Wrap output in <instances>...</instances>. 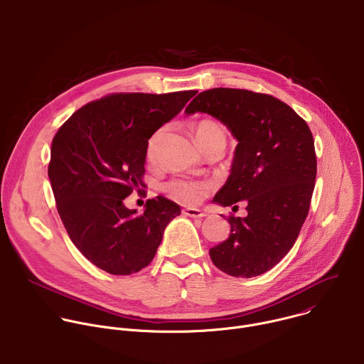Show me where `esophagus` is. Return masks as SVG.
Wrapping results in <instances>:
<instances>
[{
    "label": "esophagus",
    "mask_w": 364,
    "mask_h": 364,
    "mask_svg": "<svg viewBox=\"0 0 364 364\" xmlns=\"http://www.w3.org/2000/svg\"><path fill=\"white\" fill-rule=\"evenodd\" d=\"M183 214L187 217H193V218H201L205 217V213H203L200 208H194V207H188L183 210Z\"/></svg>",
    "instance_id": "esophagus-1"
}]
</instances>
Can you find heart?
Instances as JSON below:
<instances>
[{
    "label": "heart",
    "mask_w": 364,
    "mask_h": 364,
    "mask_svg": "<svg viewBox=\"0 0 364 364\" xmlns=\"http://www.w3.org/2000/svg\"><path fill=\"white\" fill-rule=\"evenodd\" d=\"M193 133H194L196 143L198 146H200L201 141H204V140H207L210 137H214V136L225 137L221 126L217 124L215 121H213V119H201V121H198V123L193 127ZM161 134H163V130L156 132L150 137V140L147 143V160L149 161H154V159H156V151H157ZM205 187H207L205 184L198 183V181L173 180V181H170L166 186V191H167V194L171 198H174V200H177L180 203L193 204V203H197L203 197Z\"/></svg>",
    "instance_id": "b5f03b06"
}]
</instances>
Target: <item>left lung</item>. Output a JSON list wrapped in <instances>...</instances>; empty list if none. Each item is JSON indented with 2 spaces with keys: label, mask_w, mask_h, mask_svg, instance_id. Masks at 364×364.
<instances>
[{
  "label": "left lung",
  "mask_w": 364,
  "mask_h": 364,
  "mask_svg": "<svg viewBox=\"0 0 364 364\" xmlns=\"http://www.w3.org/2000/svg\"><path fill=\"white\" fill-rule=\"evenodd\" d=\"M196 112L220 119L238 143L213 203H247L246 217L228 218V238L210 249L211 262L232 277L260 276L290 252L307 217L317 173L311 132L286 102L249 90L203 91L186 108Z\"/></svg>",
  "instance_id": "obj_1"
}]
</instances>
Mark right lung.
I'll return each mask as SVG.
<instances>
[{"mask_svg": "<svg viewBox=\"0 0 364 364\" xmlns=\"http://www.w3.org/2000/svg\"><path fill=\"white\" fill-rule=\"evenodd\" d=\"M197 94L119 92L77 109L51 144L48 177L75 247L98 269L129 276L154 259L180 205L159 196L143 214L124 204L143 186L147 143Z\"/></svg>", "mask_w": 364, "mask_h": 364, "instance_id": "add662e5", "label": "right lung"}]
</instances>
